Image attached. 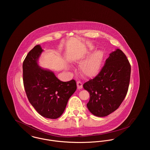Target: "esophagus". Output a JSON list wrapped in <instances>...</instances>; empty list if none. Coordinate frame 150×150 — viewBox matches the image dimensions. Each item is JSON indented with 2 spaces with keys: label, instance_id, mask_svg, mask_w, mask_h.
<instances>
[{
  "label": "esophagus",
  "instance_id": "34e87169",
  "mask_svg": "<svg viewBox=\"0 0 150 150\" xmlns=\"http://www.w3.org/2000/svg\"><path fill=\"white\" fill-rule=\"evenodd\" d=\"M77 88L79 89H81L83 88V83L81 81H78L77 82Z\"/></svg>",
  "mask_w": 150,
  "mask_h": 150
}]
</instances>
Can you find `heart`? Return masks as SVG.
<instances>
[{
  "instance_id": "heart-1",
  "label": "heart",
  "mask_w": 150,
  "mask_h": 150,
  "mask_svg": "<svg viewBox=\"0 0 150 150\" xmlns=\"http://www.w3.org/2000/svg\"><path fill=\"white\" fill-rule=\"evenodd\" d=\"M103 58V53L98 50L92 53L80 65V70L88 77L96 76L99 72Z\"/></svg>"
}]
</instances>
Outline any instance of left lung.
I'll return each instance as SVG.
<instances>
[{
	"label": "left lung",
	"mask_w": 150,
	"mask_h": 150,
	"mask_svg": "<svg viewBox=\"0 0 150 150\" xmlns=\"http://www.w3.org/2000/svg\"><path fill=\"white\" fill-rule=\"evenodd\" d=\"M131 66L120 49L111 52L98 74L84 85L90 99L86 106L97 117H105L116 110L128 91Z\"/></svg>",
	"instance_id": "obj_1"
}]
</instances>
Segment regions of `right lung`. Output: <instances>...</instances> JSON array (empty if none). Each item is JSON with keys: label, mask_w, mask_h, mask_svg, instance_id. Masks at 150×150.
Here are the masks:
<instances>
[{"label": "right lung", "mask_w": 150, "mask_h": 150, "mask_svg": "<svg viewBox=\"0 0 150 150\" xmlns=\"http://www.w3.org/2000/svg\"><path fill=\"white\" fill-rule=\"evenodd\" d=\"M43 51L37 45L27 54L22 64L23 86L30 103L38 112L57 119L63 114L77 84L74 80L63 82L52 71L39 66L38 59Z\"/></svg>", "instance_id": "add662e5"}]
</instances>
